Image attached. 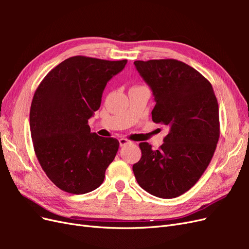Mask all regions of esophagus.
Wrapping results in <instances>:
<instances>
[{"instance_id": "esophagus-1", "label": "esophagus", "mask_w": 249, "mask_h": 249, "mask_svg": "<svg viewBox=\"0 0 249 249\" xmlns=\"http://www.w3.org/2000/svg\"><path fill=\"white\" fill-rule=\"evenodd\" d=\"M127 144H131V141H130V140H127V139H125V138L119 139V145H120V146H125V145H127Z\"/></svg>"}]
</instances>
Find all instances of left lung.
Instances as JSON below:
<instances>
[{
  "mask_svg": "<svg viewBox=\"0 0 249 249\" xmlns=\"http://www.w3.org/2000/svg\"><path fill=\"white\" fill-rule=\"evenodd\" d=\"M134 64L153 91V122L168 129L159 149L140 143L142 157L133 165L134 175L152 195L177 197L197 182L216 149L219 110L214 90L196 70L175 59Z\"/></svg>",
  "mask_w": 249,
  "mask_h": 249,
  "instance_id": "1",
  "label": "left lung"
}]
</instances>
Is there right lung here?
<instances>
[{"mask_svg": "<svg viewBox=\"0 0 249 249\" xmlns=\"http://www.w3.org/2000/svg\"><path fill=\"white\" fill-rule=\"evenodd\" d=\"M126 64L84 56L64 60L36 89L30 131L40 166L60 189L84 194L100 187L119 142L90 132L107 83Z\"/></svg>", "mask_w": 249, "mask_h": 249, "instance_id": "obj_1", "label": "right lung"}]
</instances>
